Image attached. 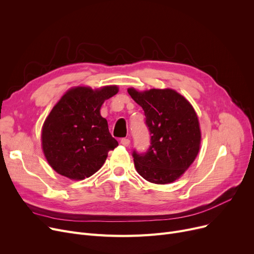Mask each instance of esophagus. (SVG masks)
Here are the masks:
<instances>
[{
    "instance_id": "obj_1",
    "label": "esophagus",
    "mask_w": 254,
    "mask_h": 254,
    "mask_svg": "<svg viewBox=\"0 0 254 254\" xmlns=\"http://www.w3.org/2000/svg\"><path fill=\"white\" fill-rule=\"evenodd\" d=\"M129 143H130V141L127 138H123L122 140H120V144L124 145V146H128Z\"/></svg>"
}]
</instances>
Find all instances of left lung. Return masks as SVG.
I'll return each instance as SVG.
<instances>
[{
  "instance_id": "1",
  "label": "left lung",
  "mask_w": 254,
  "mask_h": 254,
  "mask_svg": "<svg viewBox=\"0 0 254 254\" xmlns=\"http://www.w3.org/2000/svg\"><path fill=\"white\" fill-rule=\"evenodd\" d=\"M127 92L143 108L151 135L147 151L132 152L137 172L155 184L177 180L193 163L201 145V129L193 107L170 88L138 91L130 87Z\"/></svg>"
}]
</instances>
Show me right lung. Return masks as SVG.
<instances>
[{"label":"right lung","mask_w":254,"mask_h":254,"mask_svg":"<svg viewBox=\"0 0 254 254\" xmlns=\"http://www.w3.org/2000/svg\"><path fill=\"white\" fill-rule=\"evenodd\" d=\"M118 92L116 85L91 89L77 86L53 107L42 127V149L48 164L72 180L90 177L104 165L118 142L111 136L100 110Z\"/></svg>","instance_id":"1"}]
</instances>
